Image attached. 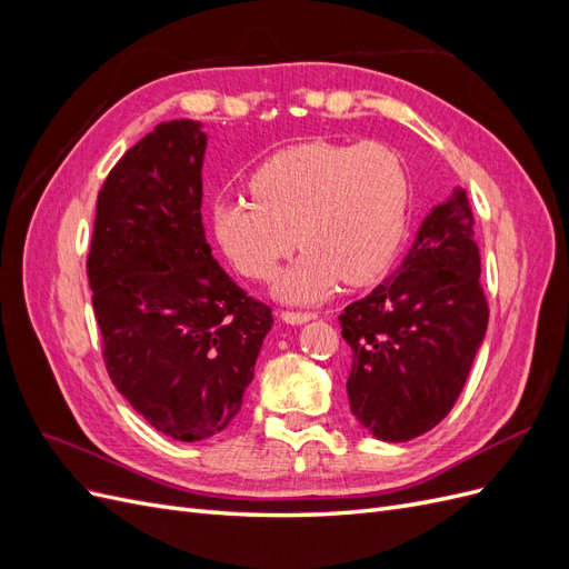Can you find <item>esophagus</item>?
I'll return each instance as SVG.
<instances>
[{
	"instance_id": "1",
	"label": "esophagus",
	"mask_w": 569,
	"mask_h": 569,
	"mask_svg": "<svg viewBox=\"0 0 569 569\" xmlns=\"http://www.w3.org/2000/svg\"><path fill=\"white\" fill-rule=\"evenodd\" d=\"M280 318L284 322H289V325H303L308 320H316V313H308V311L306 313L303 311H282Z\"/></svg>"
}]
</instances>
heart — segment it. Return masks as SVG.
Listing matches in <instances>:
<instances>
[{
    "instance_id": "1",
    "label": "heart",
    "mask_w": 569,
    "mask_h": 569,
    "mask_svg": "<svg viewBox=\"0 0 569 569\" xmlns=\"http://www.w3.org/2000/svg\"><path fill=\"white\" fill-rule=\"evenodd\" d=\"M253 201L213 206L218 244L251 280H270L303 249L278 284L287 301H322L337 284L385 274L408 228L410 182L399 153L380 142H303L272 153L249 178Z\"/></svg>"
}]
</instances>
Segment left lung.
Listing matches in <instances>:
<instances>
[{"instance_id":"obj_1","label":"left lung","mask_w":569,"mask_h":569,"mask_svg":"<svg viewBox=\"0 0 569 569\" xmlns=\"http://www.w3.org/2000/svg\"><path fill=\"white\" fill-rule=\"evenodd\" d=\"M479 272L472 206L458 187L425 218L399 272L343 308L351 412L377 439H416L458 401L489 322Z\"/></svg>"}]
</instances>
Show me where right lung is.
I'll return each instance as SVG.
<instances>
[{"label":"right lung","instance_id":"1","mask_svg":"<svg viewBox=\"0 0 569 569\" xmlns=\"http://www.w3.org/2000/svg\"><path fill=\"white\" fill-rule=\"evenodd\" d=\"M206 134L168 120L123 153L97 197L88 256L116 389L170 439L199 441L242 408L270 306L218 266L201 222Z\"/></svg>","mask_w":569,"mask_h":569}]
</instances>
